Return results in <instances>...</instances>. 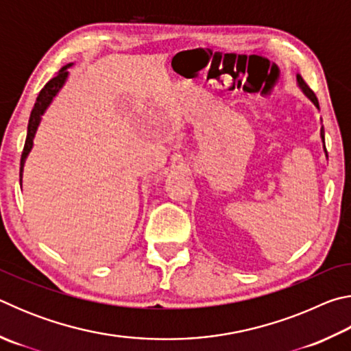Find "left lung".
I'll use <instances>...</instances> for the list:
<instances>
[{
  "mask_svg": "<svg viewBox=\"0 0 351 351\" xmlns=\"http://www.w3.org/2000/svg\"><path fill=\"white\" fill-rule=\"evenodd\" d=\"M297 85H299V88L302 91H304V94L305 96L311 100V102L314 104V106H316V108L319 110V102H317V97H316V94H314L311 90H310V86L306 85L305 83V80L302 79V77L297 74ZM320 138H322V142H324V150H325V153H326V148H325V133H324V127L320 128Z\"/></svg>",
  "mask_w": 351,
  "mask_h": 351,
  "instance_id": "1",
  "label": "left lung"
}]
</instances>
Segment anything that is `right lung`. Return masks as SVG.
Wrapping results in <instances>:
<instances>
[{"mask_svg": "<svg viewBox=\"0 0 351 351\" xmlns=\"http://www.w3.org/2000/svg\"><path fill=\"white\" fill-rule=\"evenodd\" d=\"M71 66V63L66 64V66H63L60 71H58V74L54 77V79H51L49 82L46 83L43 86V90L40 91L38 97H37V102H35L32 112H31V117H29V123H27V136H26V142H25V148H23V153H21V162H20V184H21V178H23V167H25V161L27 158L29 152L32 150V145H34V136L37 133V128L40 125V121H41V116L45 114V111L47 106L51 105L52 99L57 96V93L60 91V88L64 85V82L68 79V68Z\"/></svg>", "mask_w": 351, "mask_h": 351, "instance_id": "obj_1", "label": "right lung"}]
</instances>
